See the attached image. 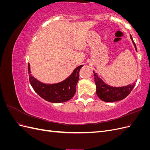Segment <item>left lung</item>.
<instances>
[{
	"instance_id": "obj_1",
	"label": "left lung",
	"mask_w": 150,
	"mask_h": 150,
	"mask_svg": "<svg viewBox=\"0 0 150 150\" xmlns=\"http://www.w3.org/2000/svg\"><path fill=\"white\" fill-rule=\"evenodd\" d=\"M130 38L137 51V46L131 35ZM93 73L95 84L96 86V94L99 98L103 101L110 103L122 100L128 96L135 86V83H134L132 84H129L123 87H112L104 83L94 71Z\"/></svg>"
}]
</instances>
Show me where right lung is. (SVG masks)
I'll return each mask as SVG.
<instances>
[{
  "instance_id": "1",
  "label": "right lung",
  "mask_w": 150,
  "mask_h": 150,
  "mask_svg": "<svg viewBox=\"0 0 150 150\" xmlns=\"http://www.w3.org/2000/svg\"><path fill=\"white\" fill-rule=\"evenodd\" d=\"M83 66V65H81L77 67L72 73L62 82L53 84H47L40 82L31 75L29 63V82L35 93L46 101L53 103L66 102L70 100L76 93V84L79 80V71Z\"/></svg>"
}]
</instances>
